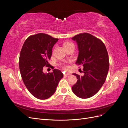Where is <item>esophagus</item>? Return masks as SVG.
Instances as JSON below:
<instances>
[{"instance_id": "esophagus-1", "label": "esophagus", "mask_w": 128, "mask_h": 128, "mask_svg": "<svg viewBox=\"0 0 128 128\" xmlns=\"http://www.w3.org/2000/svg\"><path fill=\"white\" fill-rule=\"evenodd\" d=\"M71 75V74H70V73H69V72H67V73H65L64 74V76H68V75Z\"/></svg>"}]
</instances>
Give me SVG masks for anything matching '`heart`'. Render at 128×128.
<instances>
[{
	"label": "heart",
	"mask_w": 128,
	"mask_h": 128,
	"mask_svg": "<svg viewBox=\"0 0 128 128\" xmlns=\"http://www.w3.org/2000/svg\"><path fill=\"white\" fill-rule=\"evenodd\" d=\"M72 45H74V44L70 42H64V48H67V47H69V46H70ZM61 66L62 68L64 69H67L68 68V66H67V64L65 63H63V64H61Z\"/></svg>",
	"instance_id": "b5f03b06"
}]
</instances>
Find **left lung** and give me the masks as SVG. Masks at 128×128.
Returning a JSON list of instances; mask_svg holds the SVG:
<instances>
[{
    "label": "left lung",
    "mask_w": 128,
    "mask_h": 128,
    "mask_svg": "<svg viewBox=\"0 0 128 128\" xmlns=\"http://www.w3.org/2000/svg\"><path fill=\"white\" fill-rule=\"evenodd\" d=\"M72 39L76 42L79 51L76 64L83 66L84 73L81 76L72 74L78 80L72 91L79 98H90L106 80L110 67L107 49L101 40L88 33L80 34Z\"/></svg>",
    "instance_id": "obj_1"
}]
</instances>
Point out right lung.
I'll return each mask as SVG.
<instances>
[{"mask_svg": "<svg viewBox=\"0 0 128 128\" xmlns=\"http://www.w3.org/2000/svg\"><path fill=\"white\" fill-rule=\"evenodd\" d=\"M48 34L40 33L29 36L24 42L20 54L19 68L23 81L30 94L44 100L54 94L64 75L60 70L45 74L44 66H48L53 46L58 41Z\"/></svg>", "mask_w": 128, "mask_h": 128, "instance_id": "obj_1", "label": "right lung"}]
</instances>
